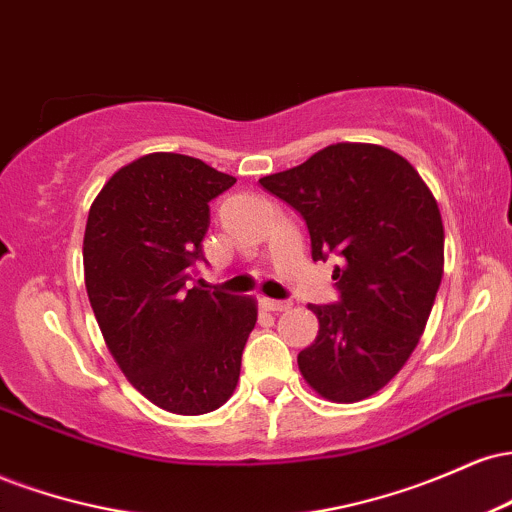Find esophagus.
Listing matches in <instances>:
<instances>
[{"mask_svg":"<svg viewBox=\"0 0 512 512\" xmlns=\"http://www.w3.org/2000/svg\"><path fill=\"white\" fill-rule=\"evenodd\" d=\"M262 308L272 310V313H281V310H289V301H274V298H262Z\"/></svg>","mask_w":512,"mask_h":512,"instance_id":"34e87169","label":"esophagus"}]
</instances>
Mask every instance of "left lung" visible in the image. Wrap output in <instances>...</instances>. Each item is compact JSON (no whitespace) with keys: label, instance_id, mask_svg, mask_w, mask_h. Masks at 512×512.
<instances>
[{"label":"left lung","instance_id":"8db88e82","mask_svg":"<svg viewBox=\"0 0 512 512\" xmlns=\"http://www.w3.org/2000/svg\"><path fill=\"white\" fill-rule=\"evenodd\" d=\"M260 185L303 216L315 262L339 257V303L308 305L320 330L298 354L305 383L339 404L375 395L419 344L443 279L436 197L407 158L354 142Z\"/></svg>","mask_w":512,"mask_h":512}]
</instances>
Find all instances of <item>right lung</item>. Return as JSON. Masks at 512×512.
Segmentation results:
<instances>
[{
  "instance_id": "add662e5",
  "label": "right lung",
  "mask_w": 512,
  "mask_h": 512,
  "mask_svg": "<svg viewBox=\"0 0 512 512\" xmlns=\"http://www.w3.org/2000/svg\"><path fill=\"white\" fill-rule=\"evenodd\" d=\"M233 175L182 154H146L103 185L88 211L84 276L105 344L156 407L197 416L236 390L255 298L192 286L209 202Z\"/></svg>"
}]
</instances>
